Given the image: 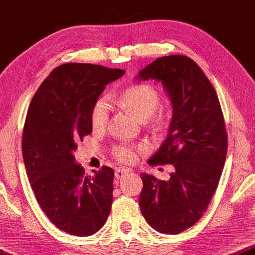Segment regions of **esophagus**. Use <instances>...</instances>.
I'll return each instance as SVG.
<instances>
[{"label": "esophagus", "instance_id": "esophagus-1", "mask_svg": "<svg viewBox=\"0 0 255 255\" xmlns=\"http://www.w3.org/2000/svg\"><path fill=\"white\" fill-rule=\"evenodd\" d=\"M130 171H131L130 169H128V168H118L117 170L115 171V177H116V179H121L123 176L129 173Z\"/></svg>", "mask_w": 255, "mask_h": 255}]
</instances>
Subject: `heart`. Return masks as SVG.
<instances>
[{
  "label": "heart",
  "mask_w": 255,
  "mask_h": 255,
  "mask_svg": "<svg viewBox=\"0 0 255 255\" xmlns=\"http://www.w3.org/2000/svg\"><path fill=\"white\" fill-rule=\"evenodd\" d=\"M160 97L153 87L146 84H137L125 91L119 97V103L141 122L150 118L158 108ZM111 114V105L107 98L102 97L94 104L91 112V124L94 130L101 131L106 128ZM156 123H159L157 119ZM144 147L136 148L130 144H121L114 149V156L123 162H132L136 160L137 153L143 151Z\"/></svg>",
  "instance_id": "b5f03b06"
}]
</instances>
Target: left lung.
<instances>
[{"label": "left lung", "mask_w": 255, "mask_h": 255, "mask_svg": "<svg viewBox=\"0 0 255 255\" xmlns=\"http://www.w3.org/2000/svg\"><path fill=\"white\" fill-rule=\"evenodd\" d=\"M134 79L161 83L172 105L167 138L148 163L174 170L169 180L140 174L139 206L156 231L181 233L206 212L220 180L228 148L220 103L201 68L183 55L159 57Z\"/></svg>", "instance_id": "left-lung-1"}]
</instances>
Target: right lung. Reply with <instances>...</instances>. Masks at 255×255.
<instances>
[{
	"instance_id": "add662e5",
	"label": "right lung",
	"mask_w": 255,
	"mask_h": 255,
	"mask_svg": "<svg viewBox=\"0 0 255 255\" xmlns=\"http://www.w3.org/2000/svg\"><path fill=\"white\" fill-rule=\"evenodd\" d=\"M124 69L63 64L35 93L24 125L22 152L35 198L58 229L77 237L101 230L113 203L114 170L88 176L75 161L76 141L93 131L91 112Z\"/></svg>"
}]
</instances>
